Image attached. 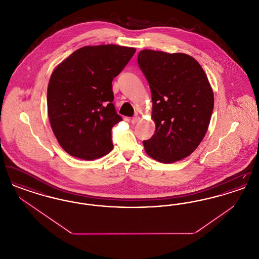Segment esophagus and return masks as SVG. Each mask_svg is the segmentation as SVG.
Segmentation results:
<instances>
[{"instance_id":"1","label":"esophagus","mask_w":259,"mask_h":259,"mask_svg":"<svg viewBox=\"0 0 259 259\" xmlns=\"http://www.w3.org/2000/svg\"><path fill=\"white\" fill-rule=\"evenodd\" d=\"M139 120H140V116H138V115H135V116H134V117H133V118L131 119V122H132V123L133 124H135L137 123V122H138Z\"/></svg>"}]
</instances>
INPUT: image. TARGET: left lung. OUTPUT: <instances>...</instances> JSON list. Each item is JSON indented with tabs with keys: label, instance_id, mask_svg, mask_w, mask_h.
Returning <instances> with one entry per match:
<instances>
[{
	"label": "left lung",
	"instance_id": "1",
	"mask_svg": "<svg viewBox=\"0 0 259 259\" xmlns=\"http://www.w3.org/2000/svg\"><path fill=\"white\" fill-rule=\"evenodd\" d=\"M138 64L148 80L152 98L155 133L144 141L148 155L172 163L190 155L209 127L213 93L207 74L185 53L141 50Z\"/></svg>",
	"mask_w": 259,
	"mask_h": 259
}]
</instances>
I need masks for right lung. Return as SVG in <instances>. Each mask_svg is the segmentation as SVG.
Instances as JSON below:
<instances>
[{
  "label": "right lung",
  "mask_w": 259,
  "mask_h": 259,
  "mask_svg": "<svg viewBox=\"0 0 259 259\" xmlns=\"http://www.w3.org/2000/svg\"><path fill=\"white\" fill-rule=\"evenodd\" d=\"M136 52L115 45L83 47L60 63L50 76L48 112L52 131L70 155L94 160L111 151L116 113L112 79Z\"/></svg>",
  "instance_id": "right-lung-1"
}]
</instances>
